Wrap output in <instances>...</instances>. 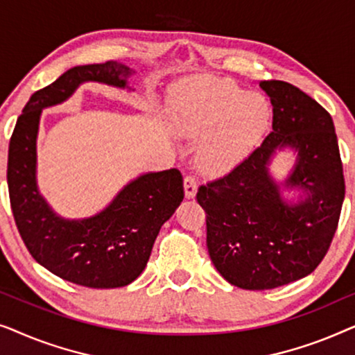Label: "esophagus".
<instances>
[{"mask_svg": "<svg viewBox=\"0 0 355 355\" xmlns=\"http://www.w3.org/2000/svg\"><path fill=\"white\" fill-rule=\"evenodd\" d=\"M184 192H186L187 198H193L197 193V181L191 174L184 178Z\"/></svg>", "mask_w": 355, "mask_h": 355, "instance_id": "34e87169", "label": "esophagus"}]
</instances>
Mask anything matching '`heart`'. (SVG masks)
<instances>
[{
  "instance_id": "obj_1",
  "label": "heart",
  "mask_w": 355,
  "mask_h": 355,
  "mask_svg": "<svg viewBox=\"0 0 355 355\" xmlns=\"http://www.w3.org/2000/svg\"><path fill=\"white\" fill-rule=\"evenodd\" d=\"M173 123L184 137L203 140L198 162L220 174L244 162L270 124V105L259 94H244L230 80L198 76L173 96Z\"/></svg>"
}]
</instances>
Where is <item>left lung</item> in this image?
<instances>
[{
	"mask_svg": "<svg viewBox=\"0 0 355 355\" xmlns=\"http://www.w3.org/2000/svg\"><path fill=\"white\" fill-rule=\"evenodd\" d=\"M273 105V132L244 162L207 186L197 202L207 213V247L227 283L249 291L275 289L312 273L336 232L344 174L331 116L312 96L283 80H261ZM278 148L298 152L284 184L306 197L288 204L269 176Z\"/></svg>",
	"mask_w": 355,
	"mask_h": 355,
	"instance_id": "8db88e82",
	"label": "left lung"
}]
</instances>
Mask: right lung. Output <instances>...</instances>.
<instances>
[{"label": "right lung", "instance_id": "obj_1", "mask_svg": "<svg viewBox=\"0 0 355 355\" xmlns=\"http://www.w3.org/2000/svg\"><path fill=\"white\" fill-rule=\"evenodd\" d=\"M134 72L116 61L72 67L31 96L9 140V200L24 244L53 275L85 288H123L139 278L159 227L181 205L182 176L176 168L142 174L95 216L61 218L37 186L40 114L43 108L66 101L84 82L125 89Z\"/></svg>", "mask_w": 355, "mask_h": 355}]
</instances>
